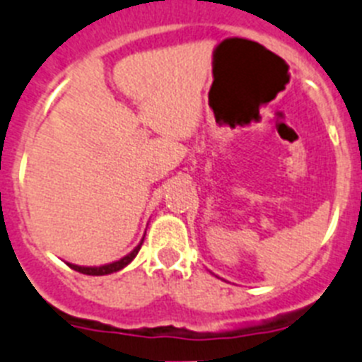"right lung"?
<instances>
[{
  "mask_svg": "<svg viewBox=\"0 0 362 362\" xmlns=\"http://www.w3.org/2000/svg\"><path fill=\"white\" fill-rule=\"evenodd\" d=\"M142 242H140V244H138V246L134 247V250L131 251L127 257H124V259H120V260H116V262H112V264L100 266V268H83V266H74V264H69V266H71L74 272H80V273H83V275H109V273H115V272H118V269L125 268V266H127V264L131 262L134 257H136V253L140 251V247H142Z\"/></svg>",
  "mask_w": 362,
  "mask_h": 362,
  "instance_id": "add662e5",
  "label": "right lung"
}]
</instances>
